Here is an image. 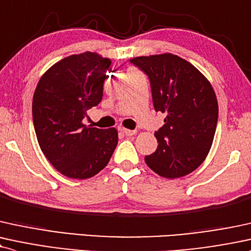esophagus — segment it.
<instances>
[{
	"label": "esophagus",
	"mask_w": 251,
	"mask_h": 251,
	"mask_svg": "<svg viewBox=\"0 0 251 251\" xmlns=\"http://www.w3.org/2000/svg\"><path fill=\"white\" fill-rule=\"evenodd\" d=\"M120 132H123L126 137H132V135H134L135 133H137L135 131H132V129H127V128H124V127L120 128Z\"/></svg>",
	"instance_id": "1"
}]
</instances>
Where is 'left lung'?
<instances>
[{
  "instance_id": "left-lung-1",
  "label": "left lung",
  "mask_w": 251,
  "mask_h": 251,
  "mask_svg": "<svg viewBox=\"0 0 251 251\" xmlns=\"http://www.w3.org/2000/svg\"><path fill=\"white\" fill-rule=\"evenodd\" d=\"M129 62L149 76L154 110L166 113L155 132L158 149L145 156L160 176L176 179L204 161L215 134L219 105L212 84L194 65L172 53Z\"/></svg>"
}]
</instances>
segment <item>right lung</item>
Wrapping results in <instances>:
<instances>
[{"label": "right lung", "mask_w": 251, "mask_h": 251, "mask_svg": "<svg viewBox=\"0 0 251 251\" xmlns=\"http://www.w3.org/2000/svg\"><path fill=\"white\" fill-rule=\"evenodd\" d=\"M111 59L96 52L72 55L53 64L39 79L32 120L39 147L59 173L89 179L110 161L118 144L116 128L83 124L86 111L102 98Z\"/></svg>", "instance_id": "right-lung-1"}]
</instances>
